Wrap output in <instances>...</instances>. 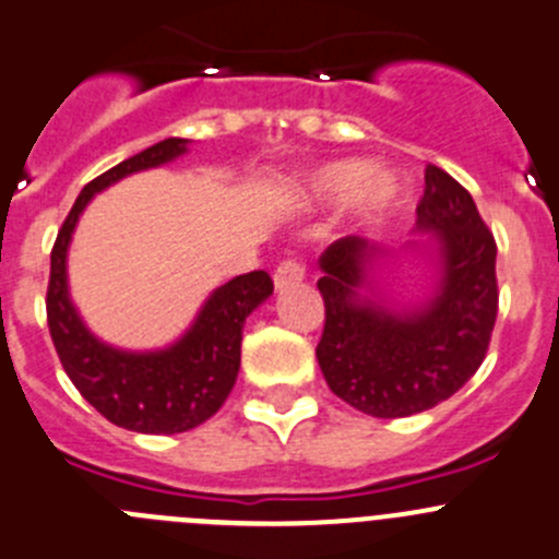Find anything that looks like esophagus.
<instances>
[{
	"label": "esophagus",
	"instance_id": "esophagus-1",
	"mask_svg": "<svg viewBox=\"0 0 559 559\" xmlns=\"http://www.w3.org/2000/svg\"><path fill=\"white\" fill-rule=\"evenodd\" d=\"M306 278V267L300 259H295V255H289V259H284V262L275 267V289H286V286H295L300 284V281Z\"/></svg>",
	"mask_w": 559,
	"mask_h": 559
}]
</instances>
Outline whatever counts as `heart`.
I'll return each instance as SVG.
<instances>
[{"mask_svg": "<svg viewBox=\"0 0 559 559\" xmlns=\"http://www.w3.org/2000/svg\"><path fill=\"white\" fill-rule=\"evenodd\" d=\"M314 192L328 201L356 195L367 212H385L397 203L400 181L391 174H369L364 162H338L314 176Z\"/></svg>", "mask_w": 559, "mask_h": 559, "instance_id": "heart-1", "label": "heart"}]
</instances>
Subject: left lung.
<instances>
[{
	"instance_id": "obj_1",
	"label": "left lung",
	"mask_w": 559,
	"mask_h": 559,
	"mask_svg": "<svg viewBox=\"0 0 559 559\" xmlns=\"http://www.w3.org/2000/svg\"><path fill=\"white\" fill-rule=\"evenodd\" d=\"M416 228L441 242V286L427 309L397 314L361 300L380 248L344 237L322 253L325 328L317 361L336 397L378 419L421 414L444 403L485 361L499 311L497 239L466 187L436 165L425 168Z\"/></svg>"
}]
</instances>
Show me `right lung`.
Instances as JSON below:
<instances>
[{
	"instance_id": "1",
	"label": "right lung",
	"mask_w": 559,
	"mask_h": 559,
	"mask_svg": "<svg viewBox=\"0 0 559 559\" xmlns=\"http://www.w3.org/2000/svg\"><path fill=\"white\" fill-rule=\"evenodd\" d=\"M187 140L168 138L96 176L68 212L51 248L46 322L62 369L82 397L112 425L134 432L174 436L215 416L231 394L239 372L245 317L273 295L264 270L237 275L212 292L185 338L159 353H123L98 342L71 306L66 284V250L82 209L104 187L138 170L156 168L185 154Z\"/></svg>"
}]
</instances>
